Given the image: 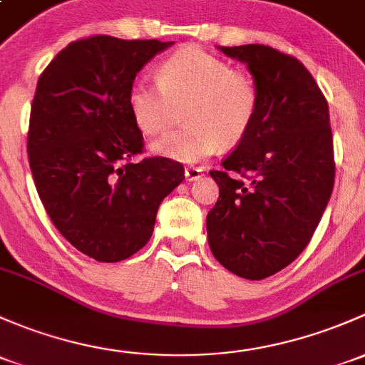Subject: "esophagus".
Segmentation results:
<instances>
[{
	"label": "esophagus",
	"instance_id": "esophagus-1",
	"mask_svg": "<svg viewBox=\"0 0 365 365\" xmlns=\"http://www.w3.org/2000/svg\"><path fill=\"white\" fill-rule=\"evenodd\" d=\"M202 175V170L197 166H187L185 168V178L189 180V182H194V180H199Z\"/></svg>",
	"mask_w": 365,
	"mask_h": 365
}]
</instances>
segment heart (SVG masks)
Wrapping results in <instances>:
<instances>
[{
  "instance_id": "1",
  "label": "heart",
  "mask_w": 365,
  "mask_h": 365,
  "mask_svg": "<svg viewBox=\"0 0 365 365\" xmlns=\"http://www.w3.org/2000/svg\"><path fill=\"white\" fill-rule=\"evenodd\" d=\"M159 80L140 76L128 94L138 128L155 136L171 128L176 105L185 101L189 124L153 141L152 152L180 163H197L220 145L240 143L255 122L259 89L248 73L197 47L176 51L160 63Z\"/></svg>"
}]
</instances>
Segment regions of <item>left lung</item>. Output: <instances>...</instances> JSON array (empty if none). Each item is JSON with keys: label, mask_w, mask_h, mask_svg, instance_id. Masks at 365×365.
I'll use <instances>...</instances> for the list:
<instances>
[{"label": "left lung", "mask_w": 365, "mask_h": 365, "mask_svg": "<svg viewBox=\"0 0 365 365\" xmlns=\"http://www.w3.org/2000/svg\"><path fill=\"white\" fill-rule=\"evenodd\" d=\"M248 66L259 110L247 136L210 171L217 202L206 217L215 259L231 273L264 279L308 247L334 187L329 105L312 73L267 45L222 47Z\"/></svg>", "instance_id": "obj_1"}]
</instances>
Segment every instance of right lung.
I'll use <instances>...</instances> for the list:
<instances>
[{
    "mask_svg": "<svg viewBox=\"0 0 365 365\" xmlns=\"http://www.w3.org/2000/svg\"><path fill=\"white\" fill-rule=\"evenodd\" d=\"M171 45L83 38L38 78L28 131L34 185L57 231L99 262L141 250L159 205L185 178L182 164L166 157L131 163L143 152V134L129 112V87Z\"/></svg>",
    "mask_w": 365,
    "mask_h": 365,
    "instance_id": "add662e5",
    "label": "right lung"
}]
</instances>
